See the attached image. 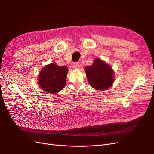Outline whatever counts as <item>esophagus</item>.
Returning <instances> with one entry per match:
<instances>
[{
    "label": "esophagus",
    "instance_id": "esophagus-1",
    "mask_svg": "<svg viewBox=\"0 0 154 154\" xmlns=\"http://www.w3.org/2000/svg\"><path fill=\"white\" fill-rule=\"evenodd\" d=\"M80 63H78V62H76V63H74L73 64V68L75 69H79V68H80Z\"/></svg>",
    "mask_w": 154,
    "mask_h": 154
}]
</instances>
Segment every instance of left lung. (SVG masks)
<instances>
[{
    "label": "left lung",
    "mask_w": 154,
    "mask_h": 154,
    "mask_svg": "<svg viewBox=\"0 0 154 154\" xmlns=\"http://www.w3.org/2000/svg\"><path fill=\"white\" fill-rule=\"evenodd\" d=\"M85 71L90 85L96 90H105L114 83L112 69L100 58H96L92 66L86 67Z\"/></svg>",
    "instance_id": "1"
}]
</instances>
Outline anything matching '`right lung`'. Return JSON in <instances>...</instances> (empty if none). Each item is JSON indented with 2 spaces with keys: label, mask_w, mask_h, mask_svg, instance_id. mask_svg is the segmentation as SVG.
Masks as SVG:
<instances>
[{
  "label": "right lung",
  "mask_w": 154,
  "mask_h": 154,
  "mask_svg": "<svg viewBox=\"0 0 154 154\" xmlns=\"http://www.w3.org/2000/svg\"><path fill=\"white\" fill-rule=\"evenodd\" d=\"M68 69L52 63L45 66L38 75V85L42 89L54 94L66 86Z\"/></svg>",
  "instance_id": "add662e5"
}]
</instances>
